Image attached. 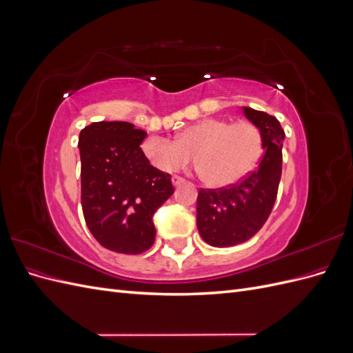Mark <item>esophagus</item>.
<instances>
[{
	"label": "esophagus",
	"instance_id": "34e87169",
	"mask_svg": "<svg viewBox=\"0 0 353 353\" xmlns=\"http://www.w3.org/2000/svg\"><path fill=\"white\" fill-rule=\"evenodd\" d=\"M184 183H185V179L183 176H179V175H174L172 176V184L174 185H181V184H184Z\"/></svg>",
	"mask_w": 353,
	"mask_h": 353
}]
</instances>
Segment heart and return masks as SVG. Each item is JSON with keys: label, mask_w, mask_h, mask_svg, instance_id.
Returning <instances> with one entry per match:
<instances>
[{"label": "heart", "mask_w": 353, "mask_h": 353, "mask_svg": "<svg viewBox=\"0 0 353 353\" xmlns=\"http://www.w3.org/2000/svg\"><path fill=\"white\" fill-rule=\"evenodd\" d=\"M145 159L162 172L187 168L196 156L200 178L208 185L225 187L248 175L262 150V134L250 121L203 119L176 135V140L148 137L141 144Z\"/></svg>", "instance_id": "1"}]
</instances>
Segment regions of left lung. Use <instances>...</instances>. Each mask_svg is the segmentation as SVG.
<instances>
[{
  "mask_svg": "<svg viewBox=\"0 0 353 353\" xmlns=\"http://www.w3.org/2000/svg\"><path fill=\"white\" fill-rule=\"evenodd\" d=\"M261 130L263 154L254 170L222 188H201L197 196V228L213 248H230L248 241L271 215L283 169L284 130L265 112L243 108Z\"/></svg>",
  "mask_w": 353,
  "mask_h": 353,
  "instance_id": "8db88e82",
  "label": "left lung"
}]
</instances>
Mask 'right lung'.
Here are the masks:
<instances>
[{
	"label": "right lung",
	"mask_w": 353,
	"mask_h": 353,
	"mask_svg": "<svg viewBox=\"0 0 353 353\" xmlns=\"http://www.w3.org/2000/svg\"><path fill=\"white\" fill-rule=\"evenodd\" d=\"M147 132L130 122H92L79 134L81 203L103 248L138 254L154 243V212L174 194L170 175L152 166L140 144Z\"/></svg>",
	"instance_id": "obj_1"
}]
</instances>
